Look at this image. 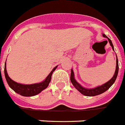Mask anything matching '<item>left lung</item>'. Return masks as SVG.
I'll return each mask as SVG.
<instances>
[{"label":"left lung","instance_id":"8db88e82","mask_svg":"<svg viewBox=\"0 0 125 125\" xmlns=\"http://www.w3.org/2000/svg\"><path fill=\"white\" fill-rule=\"evenodd\" d=\"M102 36L104 37V38H107V40H108L109 42L110 43V45L112 47V49L115 51L114 49V46L112 43L111 40L108 38V37L105 35V34H102ZM118 70H119V66H118V57H117V55H116V70H115V74H114L113 76L111 79L110 80H109L108 82L105 83L104 84L102 85H100V86H97V87H95V88H88L83 87V86L79 83L78 82H77V81L76 80L75 78H74V72H73V69H71V76H70V80H71V82L72 83V84L73 85L75 88H76L82 94L84 95L85 96H88V97H92V96H95L98 95H100L101 94L104 93L105 91H107L109 88L111 87L112 85H113V83H115V82L116 81V79L117 78V76L118 74Z\"/></svg>","mask_w":125,"mask_h":125}]
</instances>
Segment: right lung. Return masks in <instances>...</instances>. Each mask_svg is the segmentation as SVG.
<instances>
[{
  "instance_id": "right-lung-1",
  "label": "right lung",
  "mask_w": 125,
  "mask_h": 125,
  "mask_svg": "<svg viewBox=\"0 0 125 125\" xmlns=\"http://www.w3.org/2000/svg\"><path fill=\"white\" fill-rule=\"evenodd\" d=\"M57 67V66H56L55 68H53V70L43 81L40 83L30 84V85L20 83L12 80L7 74V70H6V62H5V66H4V74L7 83L10 88H12L15 92L24 97H31L40 94L42 90L45 89L49 86V84L51 82L52 73L55 71Z\"/></svg>"
}]
</instances>
